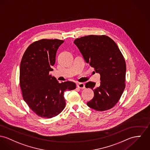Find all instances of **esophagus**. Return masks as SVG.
<instances>
[{"label": "esophagus", "instance_id": "1", "mask_svg": "<svg viewBox=\"0 0 150 150\" xmlns=\"http://www.w3.org/2000/svg\"><path fill=\"white\" fill-rule=\"evenodd\" d=\"M77 87L80 89H84L85 88V85L83 83H79L77 84Z\"/></svg>", "mask_w": 150, "mask_h": 150}]
</instances>
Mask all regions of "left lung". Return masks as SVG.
<instances>
[{
	"label": "left lung",
	"mask_w": 150,
	"mask_h": 150,
	"mask_svg": "<svg viewBox=\"0 0 150 150\" xmlns=\"http://www.w3.org/2000/svg\"><path fill=\"white\" fill-rule=\"evenodd\" d=\"M86 63L99 73V87L88 81L86 88L94 92L87 105L96 111L108 110L115 105L125 88L126 64L115 42L106 35H88L74 40Z\"/></svg>",
	"instance_id": "8db88e82"
}]
</instances>
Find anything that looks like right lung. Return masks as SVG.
<instances>
[{
    "label": "right lung",
    "mask_w": 150,
    "mask_h": 150,
    "mask_svg": "<svg viewBox=\"0 0 150 150\" xmlns=\"http://www.w3.org/2000/svg\"><path fill=\"white\" fill-rule=\"evenodd\" d=\"M64 42L43 39L31 44L20 66V86L23 99L37 115L51 118L64 108V92L76 88L72 81L59 83L50 74L55 63L58 48Z\"/></svg>",
    "instance_id": "add662e5"
}]
</instances>
